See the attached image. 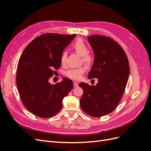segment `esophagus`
I'll use <instances>...</instances> for the list:
<instances>
[{
  "instance_id": "esophagus-1",
  "label": "esophagus",
  "mask_w": 151,
  "mask_h": 151,
  "mask_svg": "<svg viewBox=\"0 0 151 151\" xmlns=\"http://www.w3.org/2000/svg\"><path fill=\"white\" fill-rule=\"evenodd\" d=\"M74 87H77V86H78V84H77L76 82H74Z\"/></svg>"
}]
</instances>
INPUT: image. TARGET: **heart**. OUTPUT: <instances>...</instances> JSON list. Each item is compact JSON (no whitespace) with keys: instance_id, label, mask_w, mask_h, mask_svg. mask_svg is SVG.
<instances>
[{"instance_id":"obj_1","label":"heart","mask_w":151,"mask_h":151,"mask_svg":"<svg viewBox=\"0 0 151 151\" xmlns=\"http://www.w3.org/2000/svg\"><path fill=\"white\" fill-rule=\"evenodd\" d=\"M72 48L74 51L81 56V62H83L87 66H91L94 62V57L91 53H88L89 48L83 40H77L72 45ZM67 59V53L63 52L60 56V63L62 65H65ZM86 70L85 67H81L77 68H73L66 72V76L72 80L79 81L81 79L82 76Z\"/></svg>"}]
</instances>
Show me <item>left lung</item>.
<instances>
[{"label": "left lung", "instance_id": "1", "mask_svg": "<svg viewBox=\"0 0 151 151\" xmlns=\"http://www.w3.org/2000/svg\"><path fill=\"white\" fill-rule=\"evenodd\" d=\"M94 53V60L88 79L96 78V86L81 83L82 109L93 117L114 111L123 96L130 73L129 62L120 45L112 38L98 35L88 36Z\"/></svg>", "mask_w": 151, "mask_h": 151}]
</instances>
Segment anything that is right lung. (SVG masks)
I'll return each instance as SVG.
<instances>
[{"mask_svg": "<svg viewBox=\"0 0 151 151\" xmlns=\"http://www.w3.org/2000/svg\"><path fill=\"white\" fill-rule=\"evenodd\" d=\"M76 35L45 33L35 38L22 53L16 83L22 103L33 115L45 118L55 115L74 87L68 78L55 85L48 80L60 67L61 54Z\"/></svg>", "mask_w": 151, "mask_h": 151, "instance_id": "right-lung-1", "label": "right lung"}]
</instances>
